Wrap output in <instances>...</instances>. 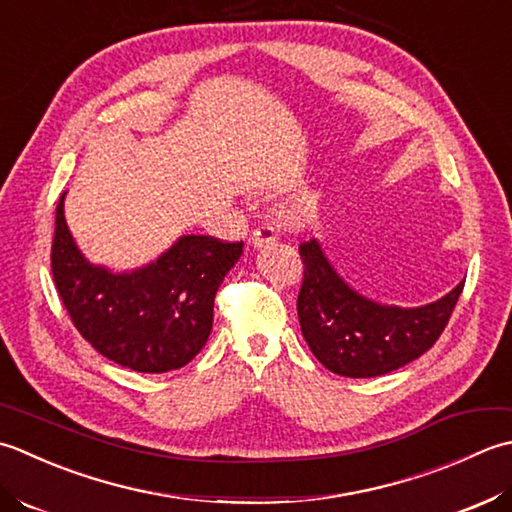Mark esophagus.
Here are the masks:
<instances>
[{"mask_svg": "<svg viewBox=\"0 0 512 512\" xmlns=\"http://www.w3.org/2000/svg\"><path fill=\"white\" fill-rule=\"evenodd\" d=\"M274 241H276V227H274V225L265 223V225L256 227L254 232H252V245H254L256 249H263V247L271 245Z\"/></svg>", "mask_w": 512, "mask_h": 512, "instance_id": "obj_1", "label": "esophagus"}]
</instances>
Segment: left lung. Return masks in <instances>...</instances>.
<instances>
[{
  "instance_id": "1",
  "label": "left lung",
  "mask_w": 512,
  "mask_h": 512,
  "mask_svg": "<svg viewBox=\"0 0 512 512\" xmlns=\"http://www.w3.org/2000/svg\"><path fill=\"white\" fill-rule=\"evenodd\" d=\"M305 278L298 294L300 329L314 356L344 378H375L420 358L442 336L464 289L429 305H380L351 289L311 238L298 247Z\"/></svg>"
}]
</instances>
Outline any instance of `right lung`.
Listing matches in <instances>:
<instances>
[{
    "label": "right lung",
    "instance_id": "obj_1",
    "mask_svg": "<svg viewBox=\"0 0 512 512\" xmlns=\"http://www.w3.org/2000/svg\"><path fill=\"white\" fill-rule=\"evenodd\" d=\"M61 194L50 267L72 325L103 358L139 373L185 367L205 347L214 296L243 254L241 243L181 236L154 263L134 271L92 265L72 238Z\"/></svg>",
    "mask_w": 512,
    "mask_h": 512
}]
</instances>
